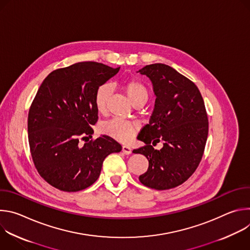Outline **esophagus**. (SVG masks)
I'll use <instances>...</instances> for the list:
<instances>
[{"label": "esophagus", "mask_w": 250, "mask_h": 250, "mask_svg": "<svg viewBox=\"0 0 250 250\" xmlns=\"http://www.w3.org/2000/svg\"><path fill=\"white\" fill-rule=\"evenodd\" d=\"M123 152L125 154H130L131 153V148L128 146H123Z\"/></svg>", "instance_id": "34e87169"}]
</instances>
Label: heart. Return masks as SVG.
Returning <instances> with one entry per match:
<instances>
[{
  "instance_id": "heart-1",
  "label": "heart",
  "mask_w": 250,
  "mask_h": 250,
  "mask_svg": "<svg viewBox=\"0 0 250 250\" xmlns=\"http://www.w3.org/2000/svg\"><path fill=\"white\" fill-rule=\"evenodd\" d=\"M124 88L127 94L130 101L134 104L139 100L147 101L148 91L146 87L140 81L135 79H130L125 82ZM112 93V88L109 84H103L98 87L94 96L95 108L99 113H104L106 109V103ZM136 125L134 123L121 120L113 119L110 122L105 123L102 126V131L119 141L126 142L129 141L135 134Z\"/></svg>"
}]
</instances>
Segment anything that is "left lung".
<instances>
[{"mask_svg": "<svg viewBox=\"0 0 250 250\" xmlns=\"http://www.w3.org/2000/svg\"><path fill=\"white\" fill-rule=\"evenodd\" d=\"M146 75L156 96L149 124L137 138L146 145L133 149L148 160V169L139 181L155 190H168L183 184L199 166L208 138V122L198 87L165 64L155 63L138 70ZM164 141V147L151 146Z\"/></svg>", "mask_w": 250, "mask_h": 250, "instance_id": "1", "label": "left lung"}]
</instances>
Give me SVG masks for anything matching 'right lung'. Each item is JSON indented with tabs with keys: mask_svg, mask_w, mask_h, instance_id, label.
I'll return each mask as SVG.
<instances>
[{
	"mask_svg": "<svg viewBox=\"0 0 250 250\" xmlns=\"http://www.w3.org/2000/svg\"><path fill=\"white\" fill-rule=\"evenodd\" d=\"M120 67L78 62L57 69L43 80L27 119L31 157L40 175L51 186L77 192L94 184L104 158L122 146L108 135L92 138L98 111L95 93ZM80 139L86 142L82 145ZM89 140V139H88Z\"/></svg>",
	"mask_w": 250,
	"mask_h": 250,
	"instance_id": "1",
	"label": "right lung"
}]
</instances>
